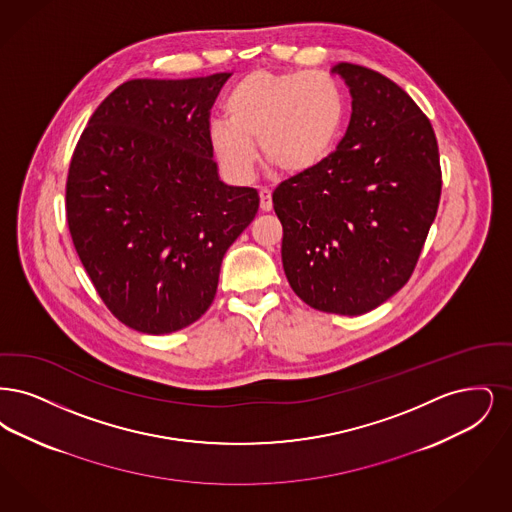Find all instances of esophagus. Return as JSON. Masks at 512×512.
<instances>
[{
  "label": "esophagus",
  "mask_w": 512,
  "mask_h": 512,
  "mask_svg": "<svg viewBox=\"0 0 512 512\" xmlns=\"http://www.w3.org/2000/svg\"><path fill=\"white\" fill-rule=\"evenodd\" d=\"M260 208H262V212H271V208H273L271 193L267 189H260Z\"/></svg>",
  "instance_id": "1"
}]
</instances>
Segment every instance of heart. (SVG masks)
<instances>
[{
    "label": "heart",
    "mask_w": 512,
    "mask_h": 512,
    "mask_svg": "<svg viewBox=\"0 0 512 512\" xmlns=\"http://www.w3.org/2000/svg\"><path fill=\"white\" fill-rule=\"evenodd\" d=\"M227 120L208 126V141L223 170L246 181L256 168V145L269 166L306 176L333 155L346 118V101L333 78L319 72L245 76L225 101Z\"/></svg>",
    "instance_id": "heart-1"
}]
</instances>
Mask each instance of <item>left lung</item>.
<instances>
[{
    "label": "left lung",
    "mask_w": 512,
    "mask_h": 512,
    "mask_svg": "<svg viewBox=\"0 0 512 512\" xmlns=\"http://www.w3.org/2000/svg\"><path fill=\"white\" fill-rule=\"evenodd\" d=\"M350 89L352 116L333 155L283 181L273 208L292 290L315 310L371 312L409 281L436 218L442 172L430 120L371 68H331Z\"/></svg>",
    "instance_id": "left-lung-1"
}]
</instances>
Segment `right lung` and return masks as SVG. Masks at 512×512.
I'll use <instances>...</instances> for the list:
<instances>
[{
	"label": "right lung",
	"mask_w": 512,
	"mask_h": 512,
	"mask_svg": "<svg viewBox=\"0 0 512 512\" xmlns=\"http://www.w3.org/2000/svg\"><path fill=\"white\" fill-rule=\"evenodd\" d=\"M229 76L124 82L70 160L76 252L107 308L139 333H174L210 308L223 256L258 212L256 189L220 179L208 141Z\"/></svg>",
	"instance_id": "right-lung-1"
}]
</instances>
